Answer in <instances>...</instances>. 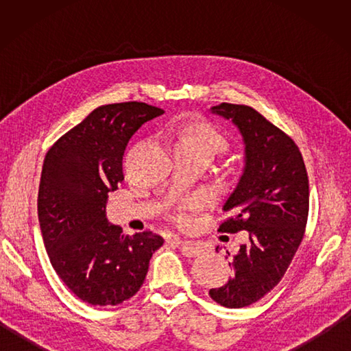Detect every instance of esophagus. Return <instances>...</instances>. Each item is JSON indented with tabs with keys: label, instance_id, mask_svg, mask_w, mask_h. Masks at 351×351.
<instances>
[{
	"label": "esophagus",
	"instance_id": "1",
	"mask_svg": "<svg viewBox=\"0 0 351 351\" xmlns=\"http://www.w3.org/2000/svg\"><path fill=\"white\" fill-rule=\"evenodd\" d=\"M178 247H180L181 253L184 256L187 258H195V256H199L200 253L204 252V249L200 247V245L195 241H181V240H175Z\"/></svg>",
	"mask_w": 351,
	"mask_h": 351
}]
</instances>
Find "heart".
<instances>
[{
    "label": "heart",
    "mask_w": 351,
    "mask_h": 351,
    "mask_svg": "<svg viewBox=\"0 0 351 351\" xmlns=\"http://www.w3.org/2000/svg\"><path fill=\"white\" fill-rule=\"evenodd\" d=\"M228 140L208 125H189L176 132V149H199L210 155H217L226 151ZM196 208L195 200H185L171 214V219L181 226H189L191 211Z\"/></svg>",
    "instance_id": "obj_1"
}]
</instances>
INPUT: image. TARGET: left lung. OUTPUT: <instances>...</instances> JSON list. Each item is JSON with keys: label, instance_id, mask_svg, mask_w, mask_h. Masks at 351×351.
Segmentation results:
<instances>
[{"label": "left lung", "instance_id": "left-lung-1", "mask_svg": "<svg viewBox=\"0 0 351 351\" xmlns=\"http://www.w3.org/2000/svg\"><path fill=\"white\" fill-rule=\"evenodd\" d=\"M214 114L232 121L244 141V169L223 205L229 217L219 232L247 230L234 255V276L210 289L225 308H244L278 285L303 240L309 213V181L294 140L249 106L221 102ZM229 255V253H228Z\"/></svg>", "mask_w": 351, "mask_h": 351}]
</instances>
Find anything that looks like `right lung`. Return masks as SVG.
Listing matches in <instances>:
<instances>
[{
    "label": "right lung",
    "mask_w": 351,
    "mask_h": 351,
    "mask_svg": "<svg viewBox=\"0 0 351 351\" xmlns=\"http://www.w3.org/2000/svg\"><path fill=\"white\" fill-rule=\"evenodd\" d=\"M162 113L145 102L98 107L45 156L37 196L45 249L64 285L93 306L131 299L164 243L151 230L125 235L106 217L108 193L123 181L126 145Z\"/></svg>",
    "instance_id": "1"
}]
</instances>
